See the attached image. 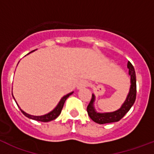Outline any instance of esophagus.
Masks as SVG:
<instances>
[{
	"label": "esophagus",
	"mask_w": 154,
	"mask_h": 154,
	"mask_svg": "<svg viewBox=\"0 0 154 154\" xmlns=\"http://www.w3.org/2000/svg\"><path fill=\"white\" fill-rule=\"evenodd\" d=\"M86 86H88V82L85 81V80H82L79 82L78 85H77V89H82V88H85Z\"/></svg>",
	"instance_id": "34e87169"
}]
</instances>
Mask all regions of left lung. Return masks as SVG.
<instances>
[{
	"label": "left lung",
	"mask_w": 154,
	"mask_h": 154,
	"mask_svg": "<svg viewBox=\"0 0 154 154\" xmlns=\"http://www.w3.org/2000/svg\"><path fill=\"white\" fill-rule=\"evenodd\" d=\"M127 68L129 69V75H130V91L125 99L124 103L121 107L117 110L109 112H97L94 106V103L96 101V96L92 94V99L89 106H87V112L89 117L96 123L105 124V123H114L118 122L129 112L133 105L134 104L137 96V79L136 73L133 65L130 62L127 63Z\"/></svg>",
	"instance_id": "obj_1"
}]
</instances>
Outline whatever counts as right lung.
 <instances>
[{
  "label": "right lung",
  "mask_w": 154,
  "mask_h": 154,
  "mask_svg": "<svg viewBox=\"0 0 154 154\" xmlns=\"http://www.w3.org/2000/svg\"><path fill=\"white\" fill-rule=\"evenodd\" d=\"M31 52H32V51H31ZM30 53H31V52H30ZM30 53H28V54H30ZM73 92H70V93H69V94H67V95L64 96L63 97H62V99H60V101L58 102V105H57L55 107V109H53L51 112H49L48 113L45 114V115H42V116L30 115V114L27 113V112H25L24 111H23V110L21 109V108H20V106H18V104L17 103V102H16L15 99H14V96H13V97H14V99L15 100L16 103H17V106L20 108V110L21 111V112H22V113L24 114V115L26 117L29 118V119H34V120L40 121V122H49V121H51V120H53V119H56L58 116L60 115L61 112H62V108H63L64 103H65V100H66V99H67L69 97V96H71V95H72ZM12 96H13V93H12Z\"/></svg>",
  "instance_id": "1"
}]
</instances>
